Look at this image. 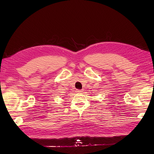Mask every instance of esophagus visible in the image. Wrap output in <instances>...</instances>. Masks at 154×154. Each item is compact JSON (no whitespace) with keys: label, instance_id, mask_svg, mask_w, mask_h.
Listing matches in <instances>:
<instances>
[{"label":"esophagus","instance_id":"obj_1","mask_svg":"<svg viewBox=\"0 0 154 154\" xmlns=\"http://www.w3.org/2000/svg\"><path fill=\"white\" fill-rule=\"evenodd\" d=\"M76 92H83V90H80V89H76Z\"/></svg>","mask_w":154,"mask_h":154}]
</instances>
